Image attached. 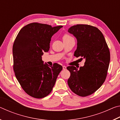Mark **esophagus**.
Segmentation results:
<instances>
[{
	"label": "esophagus",
	"instance_id": "esophagus-1",
	"mask_svg": "<svg viewBox=\"0 0 120 120\" xmlns=\"http://www.w3.org/2000/svg\"><path fill=\"white\" fill-rule=\"evenodd\" d=\"M62 68H63V69H64V70H66V68H67L66 66H62Z\"/></svg>",
	"mask_w": 120,
	"mask_h": 120
}]
</instances>
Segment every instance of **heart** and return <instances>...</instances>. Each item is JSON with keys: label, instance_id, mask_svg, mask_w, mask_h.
<instances>
[{"label": "heart", "instance_id": "obj_1", "mask_svg": "<svg viewBox=\"0 0 120 120\" xmlns=\"http://www.w3.org/2000/svg\"><path fill=\"white\" fill-rule=\"evenodd\" d=\"M71 38V36L69 35H68V34H64V35L63 36L62 39H63V40H64L67 39V38Z\"/></svg>", "mask_w": 120, "mask_h": 120}]
</instances>
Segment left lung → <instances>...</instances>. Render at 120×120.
Instances as JSON below:
<instances>
[{
    "label": "left lung",
    "instance_id": "1",
    "mask_svg": "<svg viewBox=\"0 0 120 120\" xmlns=\"http://www.w3.org/2000/svg\"><path fill=\"white\" fill-rule=\"evenodd\" d=\"M68 31L77 40L74 56L85 59L84 66L79 69L75 66L67 68L70 72L68 86L78 96H87L100 88L106 79L110 52L104 35L96 27L77 24Z\"/></svg>",
    "mask_w": 120,
    "mask_h": 120
}]
</instances>
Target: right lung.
<instances>
[{
  "label": "right lung",
  "mask_w": 120,
  "mask_h": 120,
  "mask_svg": "<svg viewBox=\"0 0 120 120\" xmlns=\"http://www.w3.org/2000/svg\"><path fill=\"white\" fill-rule=\"evenodd\" d=\"M62 26L32 23L20 30L13 46V69L23 90L36 98L51 92L62 67L44 64L42 56L50 49L51 38Z\"/></svg>",
  "instance_id": "1"
}]
</instances>
